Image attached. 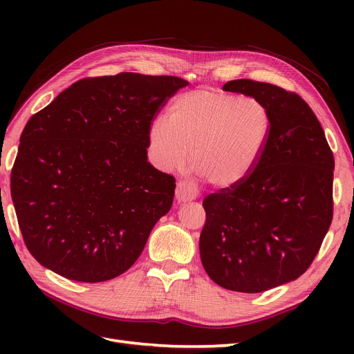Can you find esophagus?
Here are the masks:
<instances>
[{
    "label": "esophagus",
    "instance_id": "34e87169",
    "mask_svg": "<svg viewBox=\"0 0 354 354\" xmlns=\"http://www.w3.org/2000/svg\"><path fill=\"white\" fill-rule=\"evenodd\" d=\"M199 196V189L196 183L190 180H180L176 189V198L178 202H189Z\"/></svg>",
    "mask_w": 354,
    "mask_h": 354
}]
</instances>
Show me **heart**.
Instances as JSON below:
<instances>
[{"label": "heart", "instance_id": "obj_1", "mask_svg": "<svg viewBox=\"0 0 354 354\" xmlns=\"http://www.w3.org/2000/svg\"><path fill=\"white\" fill-rule=\"evenodd\" d=\"M272 112L261 99L216 88L180 94L168 121L149 128L152 162L173 169L189 160L198 176L216 187H232L251 174L269 142Z\"/></svg>", "mask_w": 354, "mask_h": 354}]
</instances>
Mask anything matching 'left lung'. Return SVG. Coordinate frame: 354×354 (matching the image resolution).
Masks as SVG:
<instances>
[{"mask_svg": "<svg viewBox=\"0 0 354 354\" xmlns=\"http://www.w3.org/2000/svg\"><path fill=\"white\" fill-rule=\"evenodd\" d=\"M223 90L261 99L272 131L248 177L203 199L201 260L221 288L263 292L295 281L317 255L334 214V155L297 93L252 80L229 81Z\"/></svg>", "mask_w": 354, "mask_h": 354, "instance_id": "obj_1", "label": "left lung"}]
</instances>
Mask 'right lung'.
<instances>
[{
	"label": "right lung",
	"instance_id": "right-lung-1",
	"mask_svg": "<svg viewBox=\"0 0 354 354\" xmlns=\"http://www.w3.org/2000/svg\"><path fill=\"white\" fill-rule=\"evenodd\" d=\"M187 84L134 72L84 78L30 116L10 189L39 264L94 283L136 263L176 189L173 176L147 162L149 128Z\"/></svg>",
	"mask_w": 354,
	"mask_h": 354
}]
</instances>
